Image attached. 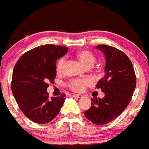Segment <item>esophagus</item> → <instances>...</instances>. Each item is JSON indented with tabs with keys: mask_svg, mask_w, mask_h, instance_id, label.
<instances>
[{
	"mask_svg": "<svg viewBox=\"0 0 149 149\" xmlns=\"http://www.w3.org/2000/svg\"><path fill=\"white\" fill-rule=\"evenodd\" d=\"M72 96L75 98H83V95H81V94H73Z\"/></svg>",
	"mask_w": 149,
	"mask_h": 149,
	"instance_id": "esophagus-1",
	"label": "esophagus"
}]
</instances>
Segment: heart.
Returning <instances> with one entry per match:
<instances>
[{"mask_svg": "<svg viewBox=\"0 0 149 149\" xmlns=\"http://www.w3.org/2000/svg\"><path fill=\"white\" fill-rule=\"evenodd\" d=\"M76 57L79 61L86 68H90L93 66L95 62V56L93 53L88 49H81L76 53ZM65 58L61 57L57 60L56 64V72L57 74H61L63 70ZM89 85V81L83 79H73L69 81L68 87L74 92L83 91L86 86Z\"/></svg>", "mask_w": 149, "mask_h": 149, "instance_id": "1", "label": "heart"}]
</instances>
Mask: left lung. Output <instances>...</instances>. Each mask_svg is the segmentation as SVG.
Segmentation results:
<instances>
[{
    "instance_id": "8db88e82",
    "label": "left lung",
    "mask_w": 149,
    "mask_h": 149,
    "mask_svg": "<svg viewBox=\"0 0 149 149\" xmlns=\"http://www.w3.org/2000/svg\"><path fill=\"white\" fill-rule=\"evenodd\" d=\"M96 48L106 56V74L96 87L105 93L102 99H92L91 107L84 112L94 124L105 125L115 120L125 109L132 100L136 86L133 65L125 53L109 45Z\"/></svg>"
}]
</instances>
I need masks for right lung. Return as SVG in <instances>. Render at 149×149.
<instances>
[{
	"instance_id": "obj_1",
	"label": "right lung",
	"mask_w": 149,
	"mask_h": 149,
	"mask_svg": "<svg viewBox=\"0 0 149 149\" xmlns=\"http://www.w3.org/2000/svg\"><path fill=\"white\" fill-rule=\"evenodd\" d=\"M68 48L46 44L23 54L14 66L11 89L16 102L25 116L39 124L49 123L58 115L65 101V94L49 97V83L56 78V61Z\"/></svg>"
}]
</instances>
